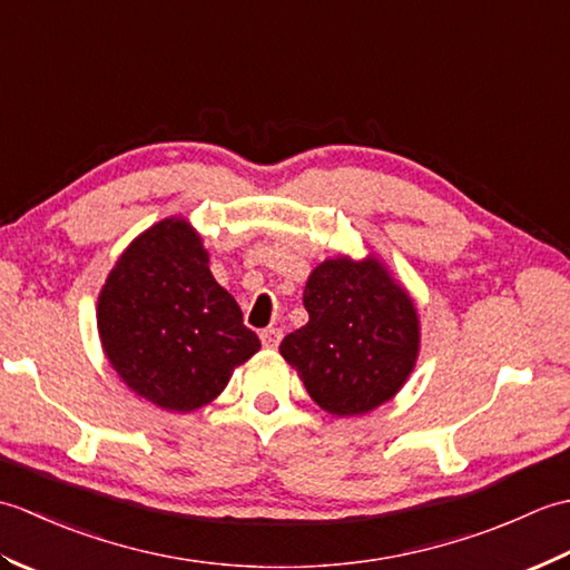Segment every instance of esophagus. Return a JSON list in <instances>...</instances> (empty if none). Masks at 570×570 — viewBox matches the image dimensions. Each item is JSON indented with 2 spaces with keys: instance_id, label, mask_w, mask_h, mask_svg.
<instances>
[{
  "instance_id": "34e87169",
  "label": "esophagus",
  "mask_w": 570,
  "mask_h": 570,
  "mask_svg": "<svg viewBox=\"0 0 570 570\" xmlns=\"http://www.w3.org/2000/svg\"><path fill=\"white\" fill-rule=\"evenodd\" d=\"M278 343H282V331H278V328H264L262 331V345L264 347L274 350V347H278Z\"/></svg>"
}]
</instances>
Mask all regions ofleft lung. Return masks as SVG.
I'll use <instances>...</instances> for the list:
<instances>
[{"label":"left lung","mask_w":570,"mask_h":570,"mask_svg":"<svg viewBox=\"0 0 570 570\" xmlns=\"http://www.w3.org/2000/svg\"><path fill=\"white\" fill-rule=\"evenodd\" d=\"M308 323L278 350L313 402L360 416L402 390L419 357L414 301L377 257L325 259L304 288Z\"/></svg>","instance_id":"left-lung-1"}]
</instances>
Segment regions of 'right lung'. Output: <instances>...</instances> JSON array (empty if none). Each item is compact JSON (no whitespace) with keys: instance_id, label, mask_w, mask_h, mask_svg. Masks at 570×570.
Here are the masks:
<instances>
[{"instance_id":"obj_1","label":"right lung","mask_w":570,"mask_h":570,"mask_svg":"<svg viewBox=\"0 0 570 570\" xmlns=\"http://www.w3.org/2000/svg\"><path fill=\"white\" fill-rule=\"evenodd\" d=\"M208 262L190 223L166 217L122 252L98 298L110 365L131 392L166 411L210 404L262 347Z\"/></svg>"}]
</instances>
